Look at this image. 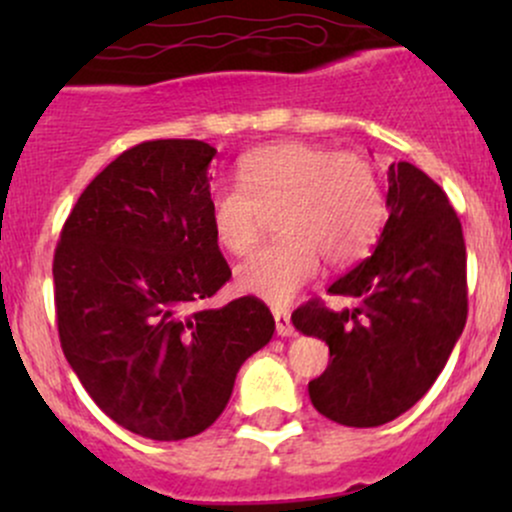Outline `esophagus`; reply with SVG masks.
Returning a JSON list of instances; mask_svg holds the SVG:
<instances>
[{"instance_id":"34e87169","label":"esophagus","mask_w":512,"mask_h":512,"mask_svg":"<svg viewBox=\"0 0 512 512\" xmlns=\"http://www.w3.org/2000/svg\"><path fill=\"white\" fill-rule=\"evenodd\" d=\"M274 322H276V334L279 337H293V325H291V313L289 310L274 308Z\"/></svg>"}]
</instances>
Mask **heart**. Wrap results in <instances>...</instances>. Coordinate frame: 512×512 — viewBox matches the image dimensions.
Returning a JSON list of instances; mask_svg holds the SVG:
<instances>
[{"instance_id": "1", "label": "heart", "mask_w": 512, "mask_h": 512, "mask_svg": "<svg viewBox=\"0 0 512 512\" xmlns=\"http://www.w3.org/2000/svg\"><path fill=\"white\" fill-rule=\"evenodd\" d=\"M238 185L214 187L209 226L221 250L245 257L274 216L276 238L240 264L236 286L272 305L289 303L320 272L368 252L385 221L378 170L366 156L308 142H276L250 151Z\"/></svg>"}]
</instances>
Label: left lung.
<instances>
[{
    "mask_svg": "<svg viewBox=\"0 0 512 512\" xmlns=\"http://www.w3.org/2000/svg\"><path fill=\"white\" fill-rule=\"evenodd\" d=\"M387 223L373 255L330 286L356 308L313 298L291 320L330 346L310 380L313 407L342 426L373 428L414 407L436 383L467 322V250L448 195L424 170L392 163Z\"/></svg>",
    "mask_w": 512,
    "mask_h": 512,
    "instance_id": "obj_1",
    "label": "left lung"
}]
</instances>
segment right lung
<instances>
[{"instance_id": "1", "label": "right lung", "mask_w": 512, "mask_h": 512, "mask_svg": "<svg viewBox=\"0 0 512 512\" xmlns=\"http://www.w3.org/2000/svg\"><path fill=\"white\" fill-rule=\"evenodd\" d=\"M214 156L197 139L122 151L81 192L52 262L69 366L115 424L151 440L214 424L274 334L255 296L204 308L231 279L209 226Z\"/></svg>"}]
</instances>
